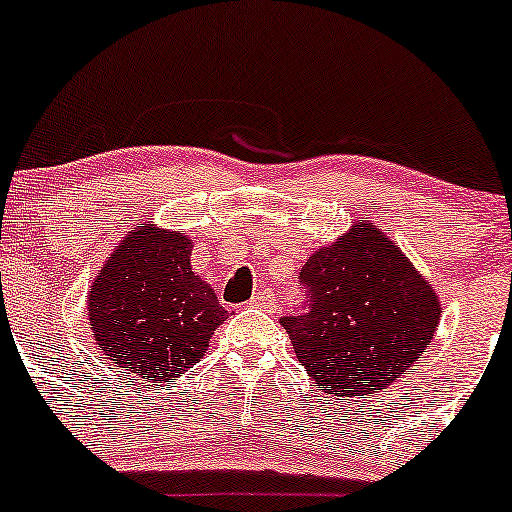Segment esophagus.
<instances>
[{
    "instance_id": "34e87169",
    "label": "esophagus",
    "mask_w": 512,
    "mask_h": 512,
    "mask_svg": "<svg viewBox=\"0 0 512 512\" xmlns=\"http://www.w3.org/2000/svg\"><path fill=\"white\" fill-rule=\"evenodd\" d=\"M252 307H260V309H267V312H275L277 309V299L275 294L270 292V289H262V292H257L255 297L250 299Z\"/></svg>"
}]
</instances>
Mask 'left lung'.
I'll return each mask as SVG.
<instances>
[{"label":"left lung","mask_w":512,"mask_h":512,"mask_svg":"<svg viewBox=\"0 0 512 512\" xmlns=\"http://www.w3.org/2000/svg\"><path fill=\"white\" fill-rule=\"evenodd\" d=\"M307 312L285 317L299 364L324 394H379L431 344L441 299L371 220H356L299 272Z\"/></svg>","instance_id":"left-lung-1"}]
</instances>
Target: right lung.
I'll use <instances>...</instances> for the list:
<instances>
[{
  "label": "right lung",
  "instance_id": "add662e5",
  "mask_svg": "<svg viewBox=\"0 0 512 512\" xmlns=\"http://www.w3.org/2000/svg\"><path fill=\"white\" fill-rule=\"evenodd\" d=\"M190 252L185 232L141 223L98 270L86 312L103 356L123 374L146 384L178 379L203 359L227 319Z\"/></svg>",
  "mask_w": 512,
  "mask_h": 512
}]
</instances>
